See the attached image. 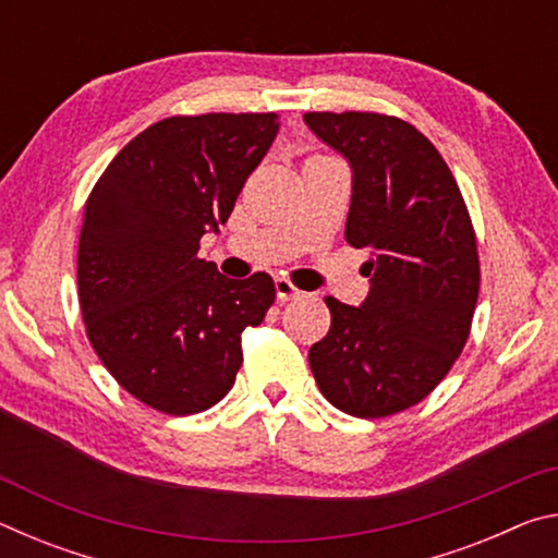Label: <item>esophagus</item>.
I'll use <instances>...</instances> for the list:
<instances>
[{"mask_svg": "<svg viewBox=\"0 0 558 558\" xmlns=\"http://www.w3.org/2000/svg\"><path fill=\"white\" fill-rule=\"evenodd\" d=\"M276 292H278V300H280V302L302 298V290L292 286V282H290L288 278H276Z\"/></svg>", "mask_w": 558, "mask_h": 558, "instance_id": "1", "label": "esophagus"}]
</instances>
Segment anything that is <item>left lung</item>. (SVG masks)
<instances>
[{
  "label": "left lung",
  "instance_id": "1",
  "mask_svg": "<svg viewBox=\"0 0 558 558\" xmlns=\"http://www.w3.org/2000/svg\"><path fill=\"white\" fill-rule=\"evenodd\" d=\"M305 122L352 167L344 239L372 256L362 307L325 298L332 325L310 347V369L339 411L384 418L426 399L468 342L475 229L446 159L405 120L349 110Z\"/></svg>",
  "mask_w": 558,
  "mask_h": 558
}]
</instances>
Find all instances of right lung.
I'll list each match as a JSON object with an SVG mask.
<instances>
[{"label": "right lung", "instance_id": "1", "mask_svg": "<svg viewBox=\"0 0 558 558\" xmlns=\"http://www.w3.org/2000/svg\"><path fill=\"white\" fill-rule=\"evenodd\" d=\"M278 128L276 112L165 118L93 186L78 241L83 323L112 379L149 409L219 403L241 369L243 329L276 300L268 272L233 280L196 253L229 221Z\"/></svg>", "mask_w": 558, "mask_h": 558}]
</instances>
